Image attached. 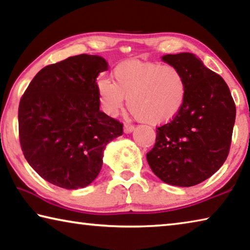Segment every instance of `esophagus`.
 Masks as SVG:
<instances>
[{"instance_id": "34e87169", "label": "esophagus", "mask_w": 250, "mask_h": 250, "mask_svg": "<svg viewBox=\"0 0 250 250\" xmlns=\"http://www.w3.org/2000/svg\"><path fill=\"white\" fill-rule=\"evenodd\" d=\"M133 129H134V126L131 125V124H125V125H124V130H125V133L132 132Z\"/></svg>"}]
</instances>
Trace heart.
Here are the masks:
<instances>
[{
	"label": "heart",
	"instance_id": "obj_1",
	"mask_svg": "<svg viewBox=\"0 0 250 250\" xmlns=\"http://www.w3.org/2000/svg\"><path fill=\"white\" fill-rule=\"evenodd\" d=\"M109 79L98 82V97L104 111L116 116L128 99L131 112L142 122L159 125L179 115L188 94L184 75L177 67L137 59L117 65Z\"/></svg>",
	"mask_w": 250,
	"mask_h": 250
}]
</instances>
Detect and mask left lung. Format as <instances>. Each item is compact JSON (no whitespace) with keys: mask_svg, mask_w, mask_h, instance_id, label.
Wrapping results in <instances>:
<instances>
[{"mask_svg":"<svg viewBox=\"0 0 250 250\" xmlns=\"http://www.w3.org/2000/svg\"><path fill=\"white\" fill-rule=\"evenodd\" d=\"M162 59L182 71L188 94L179 115L156 130L146 160L164 183L188 188L208 179L226 161L236 105L225 80L193 54Z\"/></svg>","mask_w":250,"mask_h":250,"instance_id":"obj_1","label":"left lung"}]
</instances>
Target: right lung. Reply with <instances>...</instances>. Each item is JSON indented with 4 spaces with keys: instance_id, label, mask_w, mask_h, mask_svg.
I'll return each mask as SVG.
<instances>
[{
    "instance_id": "add662e5",
    "label": "right lung",
    "mask_w": 250,
    "mask_h": 250,
    "mask_svg": "<svg viewBox=\"0 0 250 250\" xmlns=\"http://www.w3.org/2000/svg\"><path fill=\"white\" fill-rule=\"evenodd\" d=\"M107 62L82 54L44 67L19 105L23 154L37 174L67 189L89 185L103 167L105 146L124 125L99 110V73Z\"/></svg>"
}]
</instances>
